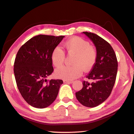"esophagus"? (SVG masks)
I'll list each match as a JSON object with an SVG mask.
<instances>
[{
	"label": "esophagus",
	"mask_w": 134,
	"mask_h": 134,
	"mask_svg": "<svg viewBox=\"0 0 134 134\" xmlns=\"http://www.w3.org/2000/svg\"><path fill=\"white\" fill-rule=\"evenodd\" d=\"M64 83H72V82H73V81H72V80H64Z\"/></svg>",
	"instance_id": "34e87169"
}]
</instances>
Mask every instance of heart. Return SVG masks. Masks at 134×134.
Segmentation results:
<instances>
[{
    "label": "heart",
    "instance_id": "obj_1",
    "mask_svg": "<svg viewBox=\"0 0 134 134\" xmlns=\"http://www.w3.org/2000/svg\"><path fill=\"white\" fill-rule=\"evenodd\" d=\"M69 54H74L72 66H64L55 71V76L59 79L64 80H73L80 77L83 69L87 71L94 66L96 62L97 52L94 47L90 45L89 42L79 37H74L68 40L64 44ZM65 53L60 47H56L51 54L53 64L57 67H60L64 64Z\"/></svg>",
    "mask_w": 134,
    "mask_h": 134
}]
</instances>
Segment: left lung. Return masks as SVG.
<instances>
[{"mask_svg": "<svg viewBox=\"0 0 134 134\" xmlns=\"http://www.w3.org/2000/svg\"><path fill=\"white\" fill-rule=\"evenodd\" d=\"M96 46V62L86 78L93 80L83 81V88L76 93L81 105L89 108L99 105L108 99L114 86L118 70L116 54L109 43L95 34L83 32Z\"/></svg>", "mask_w": 134, "mask_h": 134, "instance_id": "obj_1", "label": "left lung"}]
</instances>
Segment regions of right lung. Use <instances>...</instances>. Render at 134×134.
I'll use <instances>...</instances> for the list:
<instances>
[{
  "mask_svg": "<svg viewBox=\"0 0 134 134\" xmlns=\"http://www.w3.org/2000/svg\"><path fill=\"white\" fill-rule=\"evenodd\" d=\"M64 36L38 35L19 48L14 63V74L20 93L33 107L45 108L57 96L62 80H47L54 71L51 54Z\"/></svg>",
  "mask_w": 134,
  "mask_h": 134,
  "instance_id": "1",
  "label": "right lung"
}]
</instances>
